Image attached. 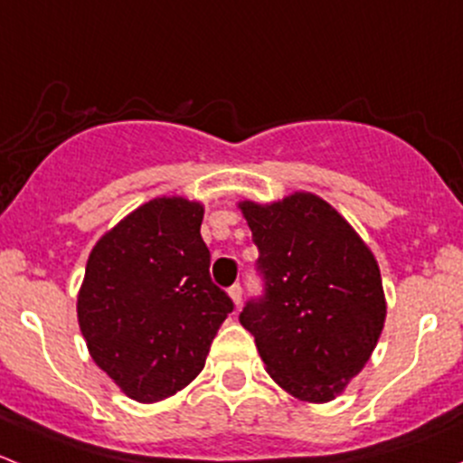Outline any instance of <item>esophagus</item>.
<instances>
[{"mask_svg":"<svg viewBox=\"0 0 463 463\" xmlns=\"http://www.w3.org/2000/svg\"><path fill=\"white\" fill-rule=\"evenodd\" d=\"M228 296L232 298V302H235V307L241 305V296H244V291H241L240 284H232L231 288H228Z\"/></svg>","mask_w":463,"mask_h":463,"instance_id":"esophagus-1","label":"esophagus"}]
</instances>
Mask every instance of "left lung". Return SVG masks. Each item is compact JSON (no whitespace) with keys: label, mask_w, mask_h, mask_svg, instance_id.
<instances>
[{"label":"left lung","mask_w":463,"mask_h":463,"mask_svg":"<svg viewBox=\"0 0 463 463\" xmlns=\"http://www.w3.org/2000/svg\"><path fill=\"white\" fill-rule=\"evenodd\" d=\"M260 250L264 296L240 314L266 372L300 401L326 403L365 367L385 325L381 270L325 199L240 202Z\"/></svg>","instance_id":"1"}]
</instances>
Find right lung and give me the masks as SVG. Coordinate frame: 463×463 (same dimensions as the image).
Instances as JSON below:
<instances>
[{
    "label": "right lung",
    "instance_id": "1",
    "mask_svg": "<svg viewBox=\"0 0 463 463\" xmlns=\"http://www.w3.org/2000/svg\"><path fill=\"white\" fill-rule=\"evenodd\" d=\"M203 205L158 197L100 237L78 293L93 363L129 399L156 403L203 370L232 300L210 279Z\"/></svg>",
    "mask_w": 463,
    "mask_h": 463
}]
</instances>
